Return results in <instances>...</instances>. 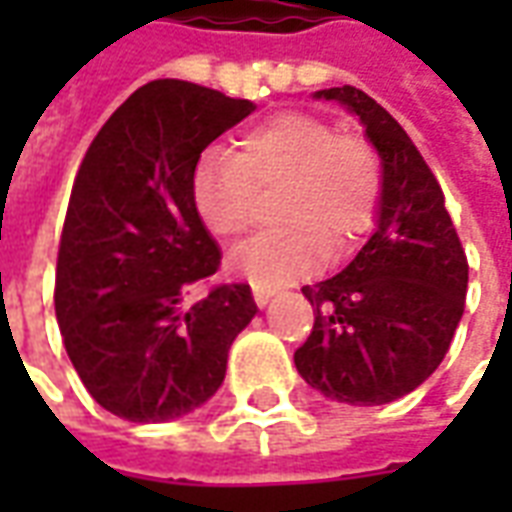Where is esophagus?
<instances>
[{
  "label": "esophagus",
  "mask_w": 512,
  "mask_h": 512,
  "mask_svg": "<svg viewBox=\"0 0 512 512\" xmlns=\"http://www.w3.org/2000/svg\"><path fill=\"white\" fill-rule=\"evenodd\" d=\"M252 296H255L257 307L263 310L268 301H271V296H274V293H271V290H266V288H252Z\"/></svg>",
  "instance_id": "34e87169"
}]
</instances>
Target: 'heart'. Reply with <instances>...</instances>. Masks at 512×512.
I'll return each instance as SVG.
<instances>
[{"label": "heart", "instance_id": "obj_1", "mask_svg": "<svg viewBox=\"0 0 512 512\" xmlns=\"http://www.w3.org/2000/svg\"><path fill=\"white\" fill-rule=\"evenodd\" d=\"M274 227L230 255L257 288H282L340 257L373 227L381 205V158L359 136H340L315 115L282 112L249 128L238 153L213 147L191 178V202L219 241L244 238L274 197Z\"/></svg>", "mask_w": 512, "mask_h": 512}]
</instances>
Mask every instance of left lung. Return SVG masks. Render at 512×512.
<instances>
[{
  "mask_svg": "<svg viewBox=\"0 0 512 512\" xmlns=\"http://www.w3.org/2000/svg\"><path fill=\"white\" fill-rule=\"evenodd\" d=\"M312 98L359 117L381 158V205L354 260L301 288L315 326L293 362L337 403L384 406L428 381L450 351L469 266L439 183L395 117L351 84Z\"/></svg>",
  "mask_w": 512,
  "mask_h": 512,
  "instance_id": "8db88e82",
  "label": "left lung"
}]
</instances>
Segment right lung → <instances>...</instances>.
Masks as SVG:
<instances>
[{"label": "right lung", "instance_id": "1", "mask_svg": "<svg viewBox=\"0 0 512 512\" xmlns=\"http://www.w3.org/2000/svg\"><path fill=\"white\" fill-rule=\"evenodd\" d=\"M252 112L244 98L156 79L106 120L79 167L54 310L82 384L115 417L150 425L208 403L255 318L249 285L191 301L222 263L191 178L202 150Z\"/></svg>", "mask_w": 512, "mask_h": 512}]
</instances>
